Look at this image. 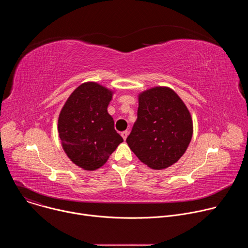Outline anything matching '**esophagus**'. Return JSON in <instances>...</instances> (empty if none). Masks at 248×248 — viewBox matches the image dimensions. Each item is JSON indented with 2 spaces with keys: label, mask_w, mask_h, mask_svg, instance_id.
Instances as JSON below:
<instances>
[{
  "label": "esophagus",
  "mask_w": 248,
  "mask_h": 248,
  "mask_svg": "<svg viewBox=\"0 0 248 248\" xmlns=\"http://www.w3.org/2000/svg\"><path fill=\"white\" fill-rule=\"evenodd\" d=\"M121 135H122V137L124 138V140H125L126 137H127V135H128V131H127V130L122 131V132H121Z\"/></svg>",
  "instance_id": "1"
}]
</instances>
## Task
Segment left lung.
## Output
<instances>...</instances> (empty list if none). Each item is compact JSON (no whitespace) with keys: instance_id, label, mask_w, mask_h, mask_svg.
Listing matches in <instances>:
<instances>
[{"instance_id":"left-lung-1","label":"left lung","mask_w":248,"mask_h":248,"mask_svg":"<svg viewBox=\"0 0 248 248\" xmlns=\"http://www.w3.org/2000/svg\"><path fill=\"white\" fill-rule=\"evenodd\" d=\"M193 133L192 119L172 89L157 86L138 95L137 120L126 138L136 157L153 170L178 162Z\"/></svg>"}]
</instances>
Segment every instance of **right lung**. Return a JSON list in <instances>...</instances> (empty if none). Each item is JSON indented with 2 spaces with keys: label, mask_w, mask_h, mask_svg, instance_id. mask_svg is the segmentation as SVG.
Here are the masks:
<instances>
[{
  "label": "right lung",
  "mask_w": 248,
  "mask_h": 248,
  "mask_svg": "<svg viewBox=\"0 0 248 248\" xmlns=\"http://www.w3.org/2000/svg\"><path fill=\"white\" fill-rule=\"evenodd\" d=\"M113 94L96 82L82 83L60 113L58 130L62 149L85 170L101 168L124 141L107 111Z\"/></svg>",
  "instance_id": "right-lung-1"
}]
</instances>
